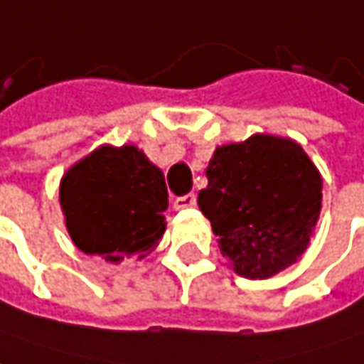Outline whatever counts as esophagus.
<instances>
[{"instance_id":"34e87169","label":"esophagus","mask_w":364,"mask_h":364,"mask_svg":"<svg viewBox=\"0 0 364 364\" xmlns=\"http://www.w3.org/2000/svg\"><path fill=\"white\" fill-rule=\"evenodd\" d=\"M196 203H198V199L193 193H189V196H183V198H177L173 201V208L175 210H187V208H196Z\"/></svg>"}]
</instances>
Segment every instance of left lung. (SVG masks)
Segmentation results:
<instances>
[{
  "label": "left lung",
  "instance_id": "left-lung-1",
  "mask_svg": "<svg viewBox=\"0 0 364 364\" xmlns=\"http://www.w3.org/2000/svg\"><path fill=\"white\" fill-rule=\"evenodd\" d=\"M198 196L236 275L269 279L308 250L322 212V175L306 151L275 134L222 144Z\"/></svg>",
  "mask_w": 364,
  "mask_h": 364
}]
</instances>
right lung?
Masks as SVG:
<instances>
[{
  "instance_id": "1",
  "label": "right lung",
  "mask_w": 364,
  "mask_h": 364,
  "mask_svg": "<svg viewBox=\"0 0 364 364\" xmlns=\"http://www.w3.org/2000/svg\"><path fill=\"white\" fill-rule=\"evenodd\" d=\"M58 201L73 242L109 262L144 259L166 230L165 175L134 144H102L69 166Z\"/></svg>"
}]
</instances>
